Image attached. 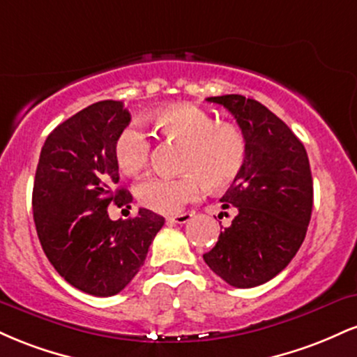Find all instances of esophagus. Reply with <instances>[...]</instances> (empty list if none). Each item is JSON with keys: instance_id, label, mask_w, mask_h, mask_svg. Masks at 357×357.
<instances>
[{"instance_id": "esophagus-1", "label": "esophagus", "mask_w": 357, "mask_h": 357, "mask_svg": "<svg viewBox=\"0 0 357 357\" xmlns=\"http://www.w3.org/2000/svg\"><path fill=\"white\" fill-rule=\"evenodd\" d=\"M191 213H181V215H176V216H169V218H167V221H169V223H178V225H184V223H188V221L191 220Z\"/></svg>"}]
</instances>
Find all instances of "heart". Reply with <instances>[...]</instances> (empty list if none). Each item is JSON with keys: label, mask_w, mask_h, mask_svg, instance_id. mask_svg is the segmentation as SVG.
Here are the masks:
<instances>
[{"label": "heart", "mask_w": 357, "mask_h": 357, "mask_svg": "<svg viewBox=\"0 0 357 357\" xmlns=\"http://www.w3.org/2000/svg\"><path fill=\"white\" fill-rule=\"evenodd\" d=\"M151 126L159 137L181 147L176 178L151 176L136 188L142 206L155 213L173 215L202 191L223 190L235 183L247 158L243 132L230 122H216L213 114L198 105L176 104L151 116ZM119 169L134 176L147 166L151 142L141 129L127 126L114 144Z\"/></svg>", "instance_id": "obj_1"}]
</instances>
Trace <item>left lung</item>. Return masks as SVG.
<instances>
[{
    "label": "left lung",
    "mask_w": 357,
    "mask_h": 357,
    "mask_svg": "<svg viewBox=\"0 0 357 357\" xmlns=\"http://www.w3.org/2000/svg\"><path fill=\"white\" fill-rule=\"evenodd\" d=\"M238 122L247 158L221 198L238 213L203 258L227 284L250 289L268 282L290 264L305 238L314 202L305 147L282 119L243 96L208 97Z\"/></svg>",
    "instance_id": "1"
}]
</instances>
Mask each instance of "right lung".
<instances>
[{"mask_svg":"<svg viewBox=\"0 0 357 357\" xmlns=\"http://www.w3.org/2000/svg\"><path fill=\"white\" fill-rule=\"evenodd\" d=\"M130 114L119 100L89 105L52 130L40 153L33 220L45 255L68 284L96 297L121 292L144 265L165 218L139 208L132 218H109L130 208L119 184L114 144Z\"/></svg>","mask_w":357,"mask_h":357,"instance_id":"right-lung-1","label":"right lung"}]
</instances>
